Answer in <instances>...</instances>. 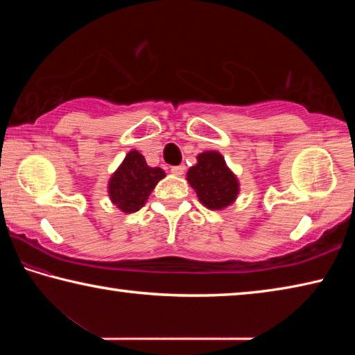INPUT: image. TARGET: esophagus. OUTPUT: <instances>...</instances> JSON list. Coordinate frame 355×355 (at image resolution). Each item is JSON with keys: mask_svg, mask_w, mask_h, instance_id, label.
Masks as SVG:
<instances>
[{"mask_svg": "<svg viewBox=\"0 0 355 355\" xmlns=\"http://www.w3.org/2000/svg\"><path fill=\"white\" fill-rule=\"evenodd\" d=\"M171 172L173 173V175H177V177L183 175V173H184V166H183V164H180V166H173L172 169H171Z\"/></svg>", "mask_w": 355, "mask_h": 355, "instance_id": "esophagus-1", "label": "esophagus"}]
</instances>
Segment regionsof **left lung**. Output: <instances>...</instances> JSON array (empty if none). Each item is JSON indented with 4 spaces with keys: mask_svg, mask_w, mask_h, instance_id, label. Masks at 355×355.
<instances>
[{
    "mask_svg": "<svg viewBox=\"0 0 355 355\" xmlns=\"http://www.w3.org/2000/svg\"><path fill=\"white\" fill-rule=\"evenodd\" d=\"M192 189L199 200L209 209H222L236 200L239 183L235 173L225 164L219 152H203L197 156V164L188 171Z\"/></svg>",
    "mask_w": 355,
    "mask_h": 355,
    "instance_id": "8db88e82",
    "label": "left lung"
}]
</instances>
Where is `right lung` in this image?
<instances>
[{
  "label": "right lung",
  "mask_w": 355,
  "mask_h": 355,
  "mask_svg": "<svg viewBox=\"0 0 355 355\" xmlns=\"http://www.w3.org/2000/svg\"><path fill=\"white\" fill-rule=\"evenodd\" d=\"M166 173L161 167H150L146 158L137 152L125 156L123 163L112 173L107 183V194L111 202L123 213L139 211Z\"/></svg>",
  "instance_id": "1"
}]
</instances>
